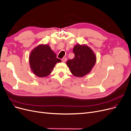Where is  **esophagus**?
Returning a JSON list of instances; mask_svg holds the SVG:
<instances>
[{
	"label": "esophagus",
	"mask_w": 131,
	"mask_h": 131,
	"mask_svg": "<svg viewBox=\"0 0 131 131\" xmlns=\"http://www.w3.org/2000/svg\"><path fill=\"white\" fill-rule=\"evenodd\" d=\"M66 60H67V58H63L62 59H61V61H62V62H66Z\"/></svg>",
	"instance_id": "esophagus-1"
}]
</instances>
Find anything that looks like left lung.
<instances>
[{
    "instance_id": "1",
    "label": "left lung",
    "mask_w": 131,
    "mask_h": 131,
    "mask_svg": "<svg viewBox=\"0 0 131 131\" xmlns=\"http://www.w3.org/2000/svg\"><path fill=\"white\" fill-rule=\"evenodd\" d=\"M73 52L75 55L74 58L66 62L72 74L77 77L89 74L96 60L92 50L86 45L77 44L74 46Z\"/></svg>"
}]
</instances>
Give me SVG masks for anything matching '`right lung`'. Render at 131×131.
<instances>
[{"mask_svg":"<svg viewBox=\"0 0 131 131\" xmlns=\"http://www.w3.org/2000/svg\"><path fill=\"white\" fill-rule=\"evenodd\" d=\"M60 62L61 60L58 59L56 53L47 44L37 46L31 51L29 57L32 71L41 78L50 75L57 63Z\"/></svg>","mask_w":131,"mask_h":131,"instance_id":"1","label":"right lung"}]
</instances>
